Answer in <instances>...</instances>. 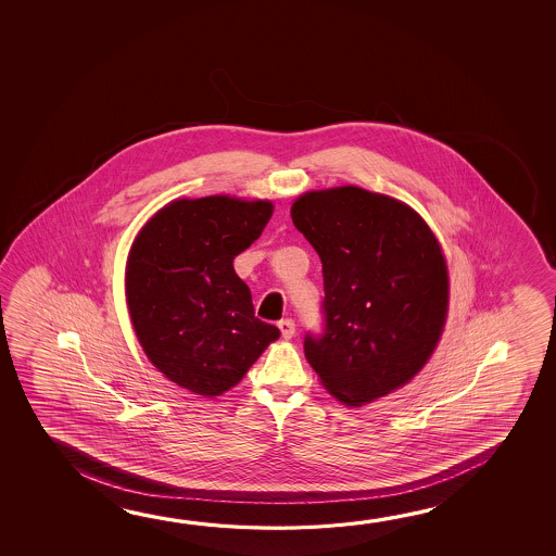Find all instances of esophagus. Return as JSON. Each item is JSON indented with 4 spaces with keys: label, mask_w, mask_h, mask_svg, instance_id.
Here are the masks:
<instances>
[{
    "label": "esophagus",
    "mask_w": 556,
    "mask_h": 556,
    "mask_svg": "<svg viewBox=\"0 0 556 556\" xmlns=\"http://www.w3.org/2000/svg\"><path fill=\"white\" fill-rule=\"evenodd\" d=\"M279 331H281L282 339H292L294 337V321L292 319H281L279 321Z\"/></svg>",
    "instance_id": "1"
}]
</instances>
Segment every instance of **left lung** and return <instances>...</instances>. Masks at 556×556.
Returning <instances> with one entry per match:
<instances>
[{"label": "left lung", "mask_w": 556, "mask_h": 556, "mask_svg": "<svg viewBox=\"0 0 556 556\" xmlns=\"http://www.w3.org/2000/svg\"><path fill=\"white\" fill-rule=\"evenodd\" d=\"M294 227L318 252L326 333L304 355L321 386L363 407L409 383L446 326V255L407 203L358 186L304 191Z\"/></svg>", "instance_id": "obj_1"}]
</instances>
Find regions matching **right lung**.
Here are the masks:
<instances>
[{
  "instance_id": "right-lung-1",
  "label": "right lung",
  "mask_w": 556,
  "mask_h": 556,
  "mask_svg": "<svg viewBox=\"0 0 556 556\" xmlns=\"http://www.w3.org/2000/svg\"><path fill=\"white\" fill-rule=\"evenodd\" d=\"M271 215L269 200L178 198L134 238L124 279L131 326L149 363L188 392H228L281 336L255 318L232 267Z\"/></svg>"
}]
</instances>
